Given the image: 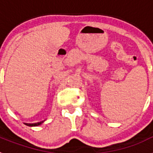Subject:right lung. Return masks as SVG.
Wrapping results in <instances>:
<instances>
[{
  "label": "right lung",
  "mask_w": 153,
  "mask_h": 153,
  "mask_svg": "<svg viewBox=\"0 0 153 153\" xmlns=\"http://www.w3.org/2000/svg\"><path fill=\"white\" fill-rule=\"evenodd\" d=\"M44 121H40V122L35 123H25V125L28 126H39V125H40L41 123H44Z\"/></svg>",
  "instance_id": "obj_1"
}]
</instances>
